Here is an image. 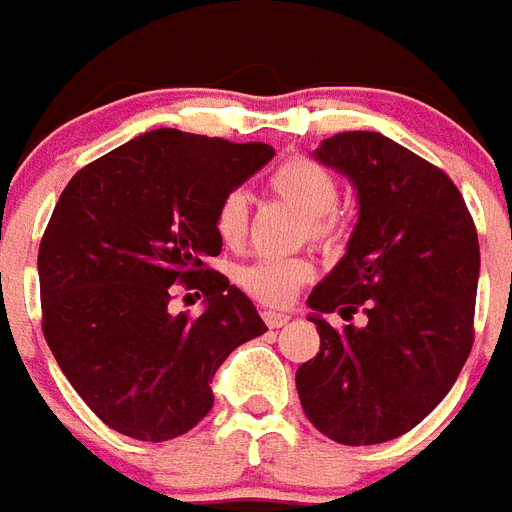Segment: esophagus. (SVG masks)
I'll return each instance as SVG.
<instances>
[{"mask_svg": "<svg viewBox=\"0 0 512 512\" xmlns=\"http://www.w3.org/2000/svg\"><path fill=\"white\" fill-rule=\"evenodd\" d=\"M261 317H264V322H267L269 327H282L288 325L290 317L285 312H272V309H267V312H261Z\"/></svg>", "mask_w": 512, "mask_h": 512, "instance_id": "34e87169", "label": "esophagus"}]
</instances>
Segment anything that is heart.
I'll return each mask as SVG.
<instances>
[{
	"mask_svg": "<svg viewBox=\"0 0 512 512\" xmlns=\"http://www.w3.org/2000/svg\"><path fill=\"white\" fill-rule=\"evenodd\" d=\"M269 190L277 198L293 206L304 216L306 235L314 243L335 245L343 235L338 219V179L312 158H288L282 161L272 177ZM216 235L227 245H240L248 230V206L243 192H230L219 203L214 216ZM314 277V264L309 259H259L237 269V285L256 301L272 306H285L296 298L298 288Z\"/></svg>",
	"mask_w": 512,
	"mask_h": 512,
	"instance_id": "heart-1",
	"label": "heart"
}]
</instances>
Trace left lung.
Returning a JSON list of instances; mask_svg holds the SVG:
<instances>
[{
    "mask_svg": "<svg viewBox=\"0 0 512 512\" xmlns=\"http://www.w3.org/2000/svg\"><path fill=\"white\" fill-rule=\"evenodd\" d=\"M314 158L349 177L359 219L346 256L306 298L320 351L298 367V399L327 439L383 444L415 428L468 359L476 224L444 171L383 134H335ZM330 311L366 322L335 331Z\"/></svg>",
    "mask_w": 512,
    "mask_h": 512,
    "instance_id": "obj_1",
    "label": "left lung"
}]
</instances>
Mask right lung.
<instances>
[{"mask_svg":"<svg viewBox=\"0 0 512 512\" xmlns=\"http://www.w3.org/2000/svg\"><path fill=\"white\" fill-rule=\"evenodd\" d=\"M275 150L155 129L76 174L39 245L42 330L63 375L113 431L169 441L214 407L211 378L267 333L243 290L206 267L219 256L216 208ZM207 296L192 321L170 285Z\"/></svg>","mask_w":512,"mask_h":512,"instance_id":"obj_1","label":"right lung"}]
</instances>
